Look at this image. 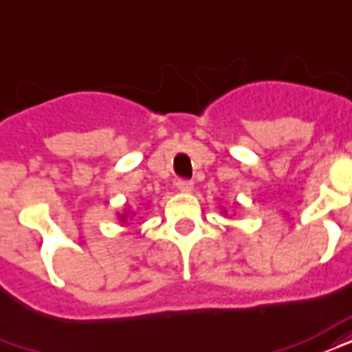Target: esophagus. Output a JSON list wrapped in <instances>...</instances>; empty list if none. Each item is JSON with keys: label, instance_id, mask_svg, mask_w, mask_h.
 I'll use <instances>...</instances> for the list:
<instances>
[{"label": "esophagus", "instance_id": "obj_1", "mask_svg": "<svg viewBox=\"0 0 352 352\" xmlns=\"http://www.w3.org/2000/svg\"><path fill=\"white\" fill-rule=\"evenodd\" d=\"M177 190L179 192H192L194 190V183L190 179H179L177 181Z\"/></svg>", "mask_w": 352, "mask_h": 352}]
</instances>
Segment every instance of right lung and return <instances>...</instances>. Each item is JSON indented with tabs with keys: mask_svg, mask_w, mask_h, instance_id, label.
Returning <instances> with one entry per match:
<instances>
[{
	"mask_svg": "<svg viewBox=\"0 0 352 352\" xmlns=\"http://www.w3.org/2000/svg\"><path fill=\"white\" fill-rule=\"evenodd\" d=\"M123 218H124V216H123Z\"/></svg>",
	"mask_w": 352,
	"mask_h": 352,
	"instance_id": "obj_1",
	"label": "right lung"
}]
</instances>
